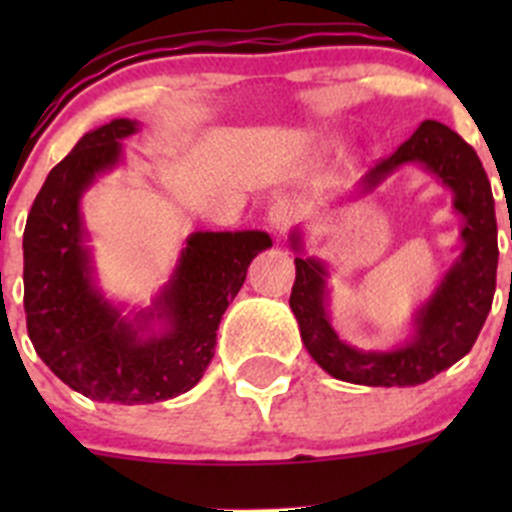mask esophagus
<instances>
[{
	"label": "esophagus",
	"mask_w": 512,
	"mask_h": 512,
	"mask_svg": "<svg viewBox=\"0 0 512 512\" xmlns=\"http://www.w3.org/2000/svg\"><path fill=\"white\" fill-rule=\"evenodd\" d=\"M297 218L299 205L294 203L292 198H277L275 203L270 205V210H267V225H270V230L275 232V235L287 232L289 227L297 223Z\"/></svg>",
	"instance_id": "34e87169"
}]
</instances>
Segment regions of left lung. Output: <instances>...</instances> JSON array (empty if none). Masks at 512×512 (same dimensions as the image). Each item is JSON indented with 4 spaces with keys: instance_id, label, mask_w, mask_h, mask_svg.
<instances>
[{
    "instance_id": "8db88e82",
    "label": "left lung",
    "mask_w": 512,
    "mask_h": 512,
    "mask_svg": "<svg viewBox=\"0 0 512 512\" xmlns=\"http://www.w3.org/2000/svg\"><path fill=\"white\" fill-rule=\"evenodd\" d=\"M421 165L453 193L461 215V255L453 260L431 297L416 309L411 337L394 349H359L344 342L329 314V270L319 257H294L289 307L312 359L339 381L361 386H416L446 371L476 344L495 294L498 225L488 175L476 151L438 121H423L394 156L376 163L354 195H366L404 165ZM292 250L304 252L302 232H292Z\"/></svg>"
}]
</instances>
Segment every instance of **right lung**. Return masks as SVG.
<instances>
[{"label": "right lung", "instance_id": "obj_1", "mask_svg": "<svg viewBox=\"0 0 512 512\" xmlns=\"http://www.w3.org/2000/svg\"><path fill=\"white\" fill-rule=\"evenodd\" d=\"M138 128L113 118L84 133L46 175L24 227V312L36 354L86 399L123 406L175 399L203 379L227 304L257 252L272 247L262 230L193 232L151 307L123 314L96 285L81 198L121 163L123 138Z\"/></svg>", "mask_w": 512, "mask_h": 512}]
</instances>
